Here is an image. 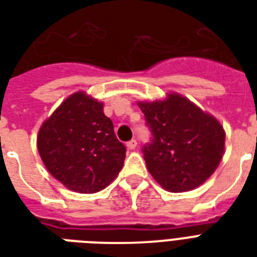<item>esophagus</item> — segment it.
I'll return each mask as SVG.
<instances>
[{
	"label": "esophagus",
	"instance_id": "obj_1",
	"mask_svg": "<svg viewBox=\"0 0 257 257\" xmlns=\"http://www.w3.org/2000/svg\"><path fill=\"white\" fill-rule=\"evenodd\" d=\"M137 145H138V142H137L135 139H131V141H128V142L126 143V146L128 150H134L135 147H137Z\"/></svg>",
	"mask_w": 257,
	"mask_h": 257
}]
</instances>
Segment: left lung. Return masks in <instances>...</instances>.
Masks as SVG:
<instances>
[{
    "label": "left lung",
    "instance_id": "8db88e82",
    "mask_svg": "<svg viewBox=\"0 0 257 257\" xmlns=\"http://www.w3.org/2000/svg\"><path fill=\"white\" fill-rule=\"evenodd\" d=\"M139 107L151 133L142 153L154 180L173 193L204 184L224 154L225 131L217 119L177 93L165 100L139 101Z\"/></svg>",
    "mask_w": 257,
    "mask_h": 257
}]
</instances>
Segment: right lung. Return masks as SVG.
Returning <instances> with one entry per match:
<instances>
[{
    "mask_svg": "<svg viewBox=\"0 0 257 257\" xmlns=\"http://www.w3.org/2000/svg\"><path fill=\"white\" fill-rule=\"evenodd\" d=\"M37 149L48 172L79 193L108 186L126 158V147L103 112V103L84 92L67 97L43 123Z\"/></svg>",
    "mask_w": 257,
    "mask_h": 257,
    "instance_id": "1",
    "label": "right lung"
}]
</instances>
